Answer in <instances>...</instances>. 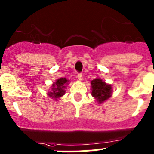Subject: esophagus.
I'll return each mask as SVG.
<instances>
[{
  "instance_id": "esophagus-1",
  "label": "esophagus",
  "mask_w": 154,
  "mask_h": 154,
  "mask_svg": "<svg viewBox=\"0 0 154 154\" xmlns=\"http://www.w3.org/2000/svg\"><path fill=\"white\" fill-rule=\"evenodd\" d=\"M77 79H78L79 81H82V75L81 73L78 74V75H77Z\"/></svg>"
}]
</instances>
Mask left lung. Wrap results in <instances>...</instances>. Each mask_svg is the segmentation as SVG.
I'll return each instance as SVG.
<instances>
[{
	"label": "left lung",
	"mask_w": 154,
	"mask_h": 154,
	"mask_svg": "<svg viewBox=\"0 0 154 154\" xmlns=\"http://www.w3.org/2000/svg\"><path fill=\"white\" fill-rule=\"evenodd\" d=\"M92 96L99 103H102L111 97L112 93V85L106 84L101 79L97 78L91 82Z\"/></svg>",
	"instance_id": "obj_1"
}]
</instances>
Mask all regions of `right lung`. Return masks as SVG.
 <instances>
[{
    "label": "right lung",
    "instance_id": "add662e5",
    "mask_svg": "<svg viewBox=\"0 0 154 154\" xmlns=\"http://www.w3.org/2000/svg\"><path fill=\"white\" fill-rule=\"evenodd\" d=\"M69 80L65 78H60L56 80L55 83L51 85V92H48V96L54 99H58V98L62 97L65 94L66 88V85H68Z\"/></svg>",
    "mask_w": 154,
    "mask_h": 154
}]
</instances>
